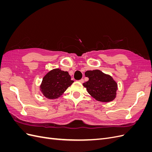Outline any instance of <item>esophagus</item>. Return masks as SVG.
<instances>
[{
  "label": "esophagus",
  "mask_w": 152,
  "mask_h": 152,
  "mask_svg": "<svg viewBox=\"0 0 152 152\" xmlns=\"http://www.w3.org/2000/svg\"><path fill=\"white\" fill-rule=\"evenodd\" d=\"M79 82H80V83H83V82H84V79H82L79 80Z\"/></svg>",
  "instance_id": "1"
}]
</instances>
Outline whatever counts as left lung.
<instances>
[{
	"label": "left lung",
	"mask_w": 152,
	"mask_h": 152,
	"mask_svg": "<svg viewBox=\"0 0 152 152\" xmlns=\"http://www.w3.org/2000/svg\"><path fill=\"white\" fill-rule=\"evenodd\" d=\"M85 75L89 80L83 86L92 97L102 102H110L116 97L117 84L111 76L98 70L87 71Z\"/></svg>",
	"instance_id": "obj_1"
}]
</instances>
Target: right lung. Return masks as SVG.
<instances>
[{
    "label": "right lung",
    "mask_w": 152,
    "mask_h": 152,
    "mask_svg": "<svg viewBox=\"0 0 152 152\" xmlns=\"http://www.w3.org/2000/svg\"><path fill=\"white\" fill-rule=\"evenodd\" d=\"M73 81L67 72L60 69H54L48 72L43 78L40 86L41 92L45 97L54 99L59 97Z\"/></svg>",
    "instance_id": "obj_1"
}]
</instances>
